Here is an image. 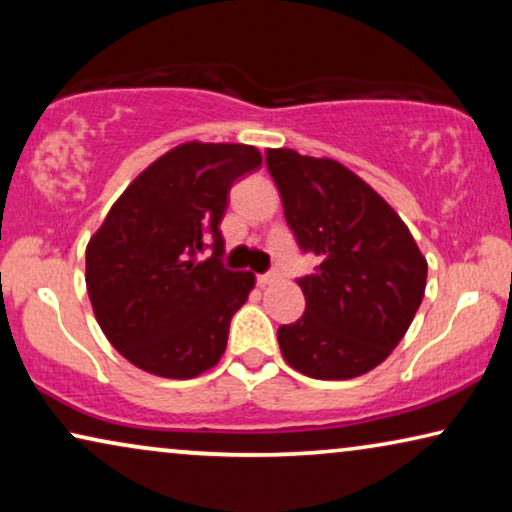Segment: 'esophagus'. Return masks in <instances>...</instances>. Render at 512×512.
<instances>
[{
  "mask_svg": "<svg viewBox=\"0 0 512 512\" xmlns=\"http://www.w3.org/2000/svg\"><path fill=\"white\" fill-rule=\"evenodd\" d=\"M279 275L277 272H268V275H258V286H268L272 282H277Z\"/></svg>",
  "mask_w": 512,
  "mask_h": 512,
  "instance_id": "esophagus-1",
  "label": "esophagus"
}]
</instances>
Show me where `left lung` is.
<instances>
[{
  "mask_svg": "<svg viewBox=\"0 0 512 512\" xmlns=\"http://www.w3.org/2000/svg\"><path fill=\"white\" fill-rule=\"evenodd\" d=\"M265 163L300 249L319 258L298 279L305 314L277 331L282 356L314 380L366 375L408 333L426 258L394 207L338 160L268 149Z\"/></svg>",
  "mask_w": 512,
  "mask_h": 512,
  "instance_id": "obj_1",
  "label": "left lung"
}]
</instances>
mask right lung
<instances>
[{
	"mask_svg": "<svg viewBox=\"0 0 512 512\" xmlns=\"http://www.w3.org/2000/svg\"><path fill=\"white\" fill-rule=\"evenodd\" d=\"M263 163L249 144H179L125 188L86 247V289L102 333L132 366L191 380L226 352L256 277L223 268L228 191ZM207 248L213 256L202 259Z\"/></svg>",
	"mask_w": 512,
	"mask_h": 512,
	"instance_id": "obj_1",
	"label": "right lung"
}]
</instances>
